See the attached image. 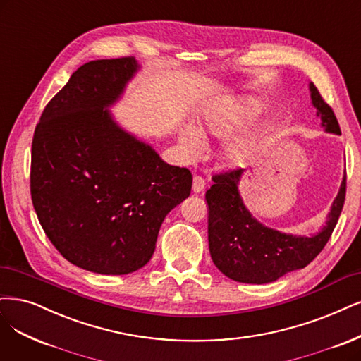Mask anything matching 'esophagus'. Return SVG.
I'll list each match as a JSON object with an SVG mask.
<instances>
[{
	"mask_svg": "<svg viewBox=\"0 0 361 361\" xmlns=\"http://www.w3.org/2000/svg\"><path fill=\"white\" fill-rule=\"evenodd\" d=\"M206 186V180L202 176H194L192 179V191L194 192H202Z\"/></svg>",
	"mask_w": 361,
	"mask_h": 361,
	"instance_id": "obj_1",
	"label": "esophagus"
}]
</instances>
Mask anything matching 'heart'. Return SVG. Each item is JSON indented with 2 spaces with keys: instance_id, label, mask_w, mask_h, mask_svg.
<instances>
[{
  "instance_id": "obj_1",
  "label": "heart",
  "mask_w": 361,
  "mask_h": 361,
  "mask_svg": "<svg viewBox=\"0 0 361 361\" xmlns=\"http://www.w3.org/2000/svg\"><path fill=\"white\" fill-rule=\"evenodd\" d=\"M259 114V104L250 98H238L224 106L207 111L202 122L195 126H185L179 133V143L185 157L194 158L203 149L202 135L226 139L238 133L247 123L252 122ZM251 149L250 139H239L228 146V157L231 159L242 158Z\"/></svg>"
}]
</instances>
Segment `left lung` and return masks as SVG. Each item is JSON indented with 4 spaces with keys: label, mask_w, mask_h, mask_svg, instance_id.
Listing matches in <instances>:
<instances>
[{
    "label": "left lung",
    "mask_w": 361,
    "mask_h": 361,
    "mask_svg": "<svg viewBox=\"0 0 361 361\" xmlns=\"http://www.w3.org/2000/svg\"><path fill=\"white\" fill-rule=\"evenodd\" d=\"M310 98L327 133L341 134L333 109L322 100L314 83ZM242 169L212 176L214 185L206 192L209 206V251L214 264L227 278L245 283H269L287 273L306 267L329 242L345 203L346 175L334 198L326 227L315 235H293L269 228L250 214L242 202L238 183Z\"/></svg>",
    "instance_id": "left-lung-1"
}]
</instances>
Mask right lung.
Returning a JSON list of instances; mask_svg holds the SVG:
<instances>
[{"label": "right lung", "instance_id": "1", "mask_svg": "<svg viewBox=\"0 0 361 361\" xmlns=\"http://www.w3.org/2000/svg\"><path fill=\"white\" fill-rule=\"evenodd\" d=\"M133 56L86 62L44 107L31 147V198L71 264L127 275L151 259L166 215L191 194L188 169L164 163L110 116L137 71Z\"/></svg>", "mask_w": 361, "mask_h": 361}]
</instances>
